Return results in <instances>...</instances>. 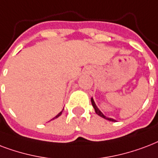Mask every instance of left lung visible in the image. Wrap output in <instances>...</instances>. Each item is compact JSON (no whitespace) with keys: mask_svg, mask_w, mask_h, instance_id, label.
<instances>
[{"mask_svg":"<svg viewBox=\"0 0 158 158\" xmlns=\"http://www.w3.org/2000/svg\"><path fill=\"white\" fill-rule=\"evenodd\" d=\"M90 101H91V104H92L93 108L95 109V111H96V113L97 114H98L99 116H101V117H102V118H106V119H107V120L112 121V122H114V121H115V120H114V118H108V117H106V116L105 115V114H104L102 113V112H101V110H99V108H98V107H97V106H96V103H95V101H94V100H93L92 97H91V100H90Z\"/></svg>","mask_w":158,"mask_h":158,"instance_id":"left-lung-1","label":"left lung"}]
</instances>
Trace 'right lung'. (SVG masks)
Masks as SVG:
<instances>
[{"instance_id": "add662e5", "label": "right lung", "mask_w": 158, "mask_h": 158, "mask_svg": "<svg viewBox=\"0 0 158 158\" xmlns=\"http://www.w3.org/2000/svg\"><path fill=\"white\" fill-rule=\"evenodd\" d=\"M63 110H64V108H63ZM62 111H61V112H60V113H58V114H57V115L55 116L54 118H52V119H51V120H52V119H55V118H58V117H59V116H60V115H61V114H62Z\"/></svg>"}]
</instances>
